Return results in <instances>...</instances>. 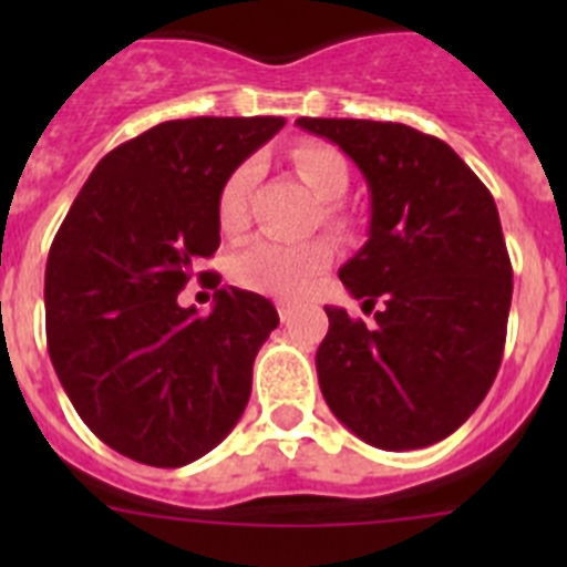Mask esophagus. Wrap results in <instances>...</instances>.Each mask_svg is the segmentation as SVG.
Segmentation results:
<instances>
[{
  "mask_svg": "<svg viewBox=\"0 0 567 567\" xmlns=\"http://www.w3.org/2000/svg\"><path fill=\"white\" fill-rule=\"evenodd\" d=\"M278 315H280V320L287 323V320H292L295 307H292V303H278Z\"/></svg>",
  "mask_w": 567,
  "mask_h": 567,
  "instance_id": "1",
  "label": "esophagus"
}]
</instances>
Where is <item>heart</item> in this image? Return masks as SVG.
<instances>
[{"instance_id":"1","label":"heart","mask_w":567,"mask_h":567,"mask_svg":"<svg viewBox=\"0 0 567 567\" xmlns=\"http://www.w3.org/2000/svg\"><path fill=\"white\" fill-rule=\"evenodd\" d=\"M289 162L309 193L323 202L320 224L334 238H346L352 233V218L338 204L349 189V167L343 155L329 144H298ZM252 182L255 164H240L224 182L218 193V221L224 233H238L247 224V198ZM329 267H332V247L327 240H307V244L252 240L233 258V278L235 284L252 292L295 300L303 298Z\"/></svg>"}]
</instances>
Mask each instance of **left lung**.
I'll use <instances>...</instances> for the list:
<instances>
[{"mask_svg": "<svg viewBox=\"0 0 567 567\" xmlns=\"http://www.w3.org/2000/svg\"><path fill=\"white\" fill-rule=\"evenodd\" d=\"M298 127L338 144L369 184V240L338 275L363 309L383 303L372 329L327 307L320 392L374 449L440 443L483 403L503 360L514 275L497 204L449 144L414 127L363 118H298Z\"/></svg>", "mask_w": 567, "mask_h": 567, "instance_id": "obj_1", "label": "left lung"}]
</instances>
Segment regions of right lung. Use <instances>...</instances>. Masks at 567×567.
<instances>
[{
  "label": "right lung",
  "mask_w": 567,
  "mask_h": 567,
  "mask_svg": "<svg viewBox=\"0 0 567 567\" xmlns=\"http://www.w3.org/2000/svg\"><path fill=\"white\" fill-rule=\"evenodd\" d=\"M284 127L280 115L178 118L107 153L59 227L44 269L48 352L87 429L135 463L182 468L247 409L278 327L267 298L219 287L209 316L177 292L221 244L218 193Z\"/></svg>",
  "instance_id": "add662e5"
}]
</instances>
